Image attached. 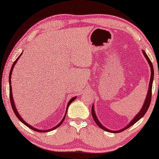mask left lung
Masks as SVG:
<instances>
[{
  "label": "left lung",
  "instance_id": "obj_1",
  "mask_svg": "<svg viewBox=\"0 0 159 159\" xmlns=\"http://www.w3.org/2000/svg\"><path fill=\"white\" fill-rule=\"evenodd\" d=\"M143 55L145 56V58H146V60L148 61V64L150 65V67H151V79H150V82H149V87H148V94L146 95V98H145V102H144V104H143L142 108H141L140 112L138 113V114L136 115L134 117V119H132V120L130 121V122L128 124V125L126 126L125 127H124L123 129H119V130H117V131H114V130H110L107 129V128H106L105 127H103V125H101V122H100L98 119L96 115H95V110H94V106L93 105L92 106V111H91V113H92V116H93V118L94 119V121H95V123L97 124V125L100 128H101L102 129L105 130V131H107V132H113V133H118V132H121L124 131V130L128 129V128L131 127L134 125V124H135L137 121L140 120V119L142 118V117L144 116L145 114V113L147 112L148 109V107L150 106V104H151V95H152V85H153V77H154V71H153V64H152V63L151 61V60H150V58H148V56H147V54L145 53V52L144 51H143Z\"/></svg>",
  "mask_w": 159,
  "mask_h": 159
}]
</instances>
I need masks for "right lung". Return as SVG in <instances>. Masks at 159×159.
<instances>
[{
  "instance_id": "1",
  "label": "right lung",
  "mask_w": 159,
  "mask_h": 159,
  "mask_svg": "<svg viewBox=\"0 0 159 159\" xmlns=\"http://www.w3.org/2000/svg\"><path fill=\"white\" fill-rule=\"evenodd\" d=\"M22 53H21L20 54V56H19L18 58H16V60L14 62V64H13V65H12V66H11V71H10V73H9V90H10V101H11V106H12V108H13V111H14V114H16V116H17V118H18L19 120H20L21 122H22L24 125H25L26 126H27V127H28L29 128H30V129H32V130H34V131H36V132H50V131H52V130H53V129H56V128H58V127H59V126H61V124L63 123V121H64V119H65V117H66V112H67V109H68V107H69V106L71 104V102H73L74 101H75V100L76 99V98L77 97H74V98H71L70 101H69V103H68V104H67V107H66V113H65V115H64V118H63V119L61 121H60L59 123L56 126H55V127H53V128H51V129H46V130H41V129H36V128H34V127H32V126H30L29 124H27V122H26V121H25V120H23V119L21 118V116L20 115H19V112L17 111V110H16V106H15V104H14V100H13V95H12V91H11V90H12V88H11V74H12V71H13V68H14V65L16 64V61H18V59L19 58V57H20L21 56V55Z\"/></svg>"
}]
</instances>
